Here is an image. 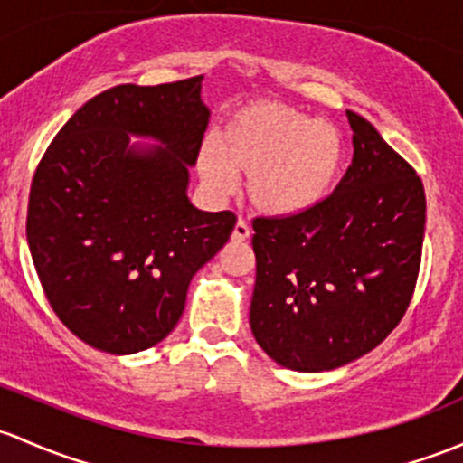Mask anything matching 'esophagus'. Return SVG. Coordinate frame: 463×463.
<instances>
[{"mask_svg": "<svg viewBox=\"0 0 463 463\" xmlns=\"http://www.w3.org/2000/svg\"><path fill=\"white\" fill-rule=\"evenodd\" d=\"M250 237V226L244 222V219H237L235 231H232V241H246Z\"/></svg>", "mask_w": 463, "mask_h": 463, "instance_id": "obj_1", "label": "esophagus"}]
</instances>
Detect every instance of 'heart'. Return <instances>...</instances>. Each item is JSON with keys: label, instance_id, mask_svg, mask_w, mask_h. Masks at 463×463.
Returning a JSON list of instances; mask_svg holds the SVG:
<instances>
[{"label": "heart", "instance_id": "1", "mask_svg": "<svg viewBox=\"0 0 463 463\" xmlns=\"http://www.w3.org/2000/svg\"><path fill=\"white\" fill-rule=\"evenodd\" d=\"M344 164L342 133L281 101H250L228 115L217 146L199 155V173L215 191L232 175H248L252 206L269 215H293L321 202Z\"/></svg>", "mask_w": 463, "mask_h": 463}]
</instances>
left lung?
Listing matches in <instances>:
<instances>
[{"mask_svg":"<svg viewBox=\"0 0 463 463\" xmlns=\"http://www.w3.org/2000/svg\"><path fill=\"white\" fill-rule=\"evenodd\" d=\"M346 117L354 153L335 191L301 213L252 219L250 328L290 371H333L377 348L420 277L424 184L371 121Z\"/></svg>","mask_w":463,"mask_h":463,"instance_id":"obj_1","label":"left lung"}]
</instances>
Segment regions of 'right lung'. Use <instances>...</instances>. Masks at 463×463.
I'll list each match as a JSON object with an SVG mask.
<instances>
[{
	"label": "right lung",
	"instance_id": "obj_1",
	"mask_svg": "<svg viewBox=\"0 0 463 463\" xmlns=\"http://www.w3.org/2000/svg\"><path fill=\"white\" fill-rule=\"evenodd\" d=\"M202 80L99 92L37 164L26 237L39 284L61 324L104 353L162 342L182 317L193 275L235 228L232 211H197L186 197L211 115ZM128 132L165 148L135 154Z\"/></svg>",
	"mask_w": 463,
	"mask_h": 463
}]
</instances>
